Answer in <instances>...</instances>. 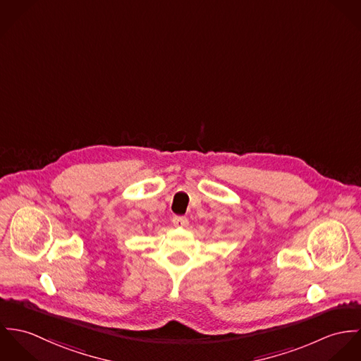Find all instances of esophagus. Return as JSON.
Here are the masks:
<instances>
[{
    "label": "esophagus",
    "instance_id": "1",
    "mask_svg": "<svg viewBox=\"0 0 361 361\" xmlns=\"http://www.w3.org/2000/svg\"><path fill=\"white\" fill-rule=\"evenodd\" d=\"M172 222H173L175 226H186V225L189 224V221H188L186 216H178V215H175V216L172 218Z\"/></svg>",
    "mask_w": 361,
    "mask_h": 361
}]
</instances>
